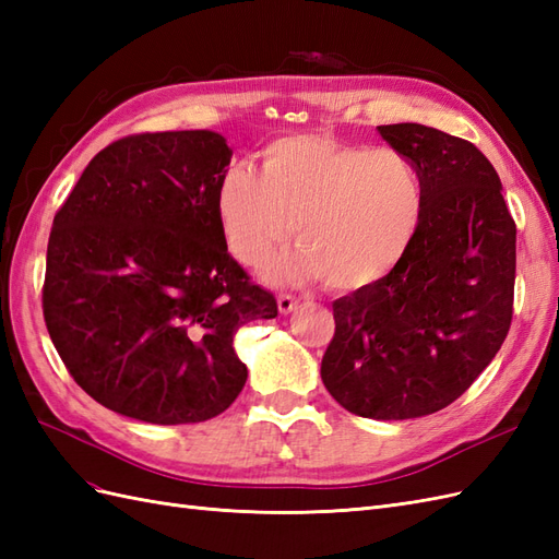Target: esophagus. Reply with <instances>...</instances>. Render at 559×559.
<instances>
[{
    "label": "esophagus",
    "mask_w": 559,
    "mask_h": 559,
    "mask_svg": "<svg viewBox=\"0 0 559 559\" xmlns=\"http://www.w3.org/2000/svg\"><path fill=\"white\" fill-rule=\"evenodd\" d=\"M296 306H298V298H296V296H292V294H280V296H277V308H280L282 314L294 312Z\"/></svg>",
    "instance_id": "obj_1"
}]
</instances>
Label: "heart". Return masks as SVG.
<instances>
[{"instance_id": "obj_1", "label": "heart", "mask_w": 559, "mask_h": 559, "mask_svg": "<svg viewBox=\"0 0 559 559\" xmlns=\"http://www.w3.org/2000/svg\"><path fill=\"white\" fill-rule=\"evenodd\" d=\"M216 207L230 253L249 267L263 265L296 235L300 247L265 270L270 282L324 280L331 289L352 292L392 273L408 251L421 189L413 163L396 148L300 134L263 151L261 175L230 167Z\"/></svg>"}]
</instances>
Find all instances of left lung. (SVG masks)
<instances>
[{
	"label": "left lung",
	"instance_id": "1",
	"mask_svg": "<svg viewBox=\"0 0 559 559\" xmlns=\"http://www.w3.org/2000/svg\"><path fill=\"white\" fill-rule=\"evenodd\" d=\"M378 132L415 167L419 224L392 273L333 302L321 380L354 415L413 419L460 399L506 341L515 222L471 142L419 123Z\"/></svg>",
	"mask_w": 559,
	"mask_h": 559
}]
</instances>
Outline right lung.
Wrapping results in <instances>:
<instances>
[{
	"instance_id": "right-lung-1",
	"label": "right lung",
	"mask_w": 559,
	"mask_h": 559,
	"mask_svg": "<svg viewBox=\"0 0 559 559\" xmlns=\"http://www.w3.org/2000/svg\"><path fill=\"white\" fill-rule=\"evenodd\" d=\"M218 132H142L88 163L53 218L44 319L74 382L151 425L222 415L247 382L233 335L277 317L228 253Z\"/></svg>"
}]
</instances>
